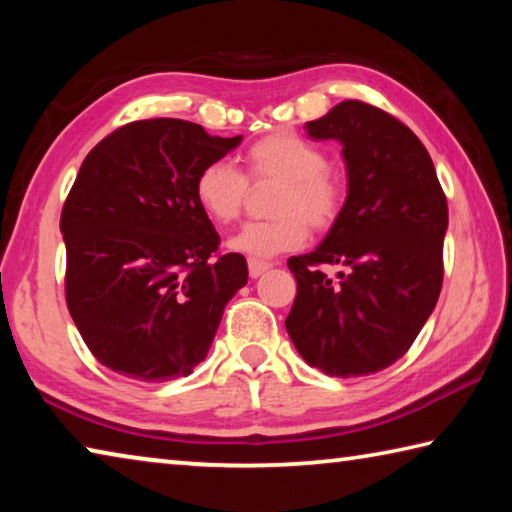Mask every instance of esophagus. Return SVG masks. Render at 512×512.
Listing matches in <instances>:
<instances>
[{
  "instance_id": "34e87169",
  "label": "esophagus",
  "mask_w": 512,
  "mask_h": 512,
  "mask_svg": "<svg viewBox=\"0 0 512 512\" xmlns=\"http://www.w3.org/2000/svg\"><path fill=\"white\" fill-rule=\"evenodd\" d=\"M271 266H273V264H271V262H264V259H248V271H250V277H259V275H264Z\"/></svg>"
}]
</instances>
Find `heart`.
<instances>
[{
	"label": "heart",
	"instance_id": "b5f03b06",
	"mask_svg": "<svg viewBox=\"0 0 512 512\" xmlns=\"http://www.w3.org/2000/svg\"><path fill=\"white\" fill-rule=\"evenodd\" d=\"M246 176L225 160H212L194 178V198L214 223H235L248 201L250 183H277L273 219L255 221L230 239L235 253L273 257L305 244L309 228L327 232L348 201V178L327 167V153L296 133H271L248 146Z\"/></svg>",
	"mask_w": 512,
	"mask_h": 512
}]
</instances>
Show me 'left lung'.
Masks as SVG:
<instances>
[{
	"instance_id": "8db88e82",
	"label": "left lung",
	"mask_w": 512,
	"mask_h": 512,
	"mask_svg": "<svg viewBox=\"0 0 512 512\" xmlns=\"http://www.w3.org/2000/svg\"><path fill=\"white\" fill-rule=\"evenodd\" d=\"M305 131L343 144L348 201L323 244L287 262L298 293L284 325L309 366L372 375L404 357L436 307L447 198L424 144L370 103L341 101ZM325 265L342 266L336 281Z\"/></svg>"
}]
</instances>
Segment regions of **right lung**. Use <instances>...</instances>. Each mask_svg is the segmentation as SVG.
Segmentation results:
<instances>
[{
  "mask_svg": "<svg viewBox=\"0 0 512 512\" xmlns=\"http://www.w3.org/2000/svg\"><path fill=\"white\" fill-rule=\"evenodd\" d=\"M241 142L185 119L117 128L83 160L60 214L65 300L103 366L137 381L187 377L248 282L194 198L203 164Z\"/></svg>",
  "mask_w": 512,
  "mask_h": 512,
  "instance_id": "obj_1",
  "label": "right lung"
}]
</instances>
